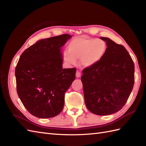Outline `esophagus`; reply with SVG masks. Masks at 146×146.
<instances>
[{"instance_id": "34e87169", "label": "esophagus", "mask_w": 146, "mask_h": 146, "mask_svg": "<svg viewBox=\"0 0 146 146\" xmlns=\"http://www.w3.org/2000/svg\"><path fill=\"white\" fill-rule=\"evenodd\" d=\"M76 76V77H77V78H79V77H80L81 76V73H80V71H78V70H77Z\"/></svg>"}]
</instances>
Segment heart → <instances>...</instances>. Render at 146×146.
Here are the masks:
<instances>
[{
    "instance_id": "heart-1",
    "label": "heart",
    "mask_w": 146,
    "mask_h": 146,
    "mask_svg": "<svg viewBox=\"0 0 146 146\" xmlns=\"http://www.w3.org/2000/svg\"><path fill=\"white\" fill-rule=\"evenodd\" d=\"M68 52L63 54L64 60L70 64H75L77 59L84 67L96 64L104 56L107 48L106 42L101 39L79 36L70 41Z\"/></svg>"
}]
</instances>
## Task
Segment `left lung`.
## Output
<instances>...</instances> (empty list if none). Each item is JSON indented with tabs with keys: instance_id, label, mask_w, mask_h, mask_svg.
Masks as SVG:
<instances>
[{
	"instance_id": "obj_1",
	"label": "left lung",
	"mask_w": 146,
	"mask_h": 146,
	"mask_svg": "<svg viewBox=\"0 0 146 146\" xmlns=\"http://www.w3.org/2000/svg\"><path fill=\"white\" fill-rule=\"evenodd\" d=\"M104 56L96 64L83 70L81 80L87 108L97 115L119 111L133 90L135 65L129 52L121 44L108 38Z\"/></svg>"
}]
</instances>
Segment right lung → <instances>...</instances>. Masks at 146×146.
Segmentation results:
<instances>
[{
	"instance_id": "obj_1",
	"label": "right lung",
	"mask_w": 146,
	"mask_h": 146,
	"mask_svg": "<svg viewBox=\"0 0 146 146\" xmlns=\"http://www.w3.org/2000/svg\"><path fill=\"white\" fill-rule=\"evenodd\" d=\"M68 34L41 39L21 54L15 69L16 89L25 108L39 118L57 116L64 94L76 78V68L63 69L61 47Z\"/></svg>"
}]
</instances>
